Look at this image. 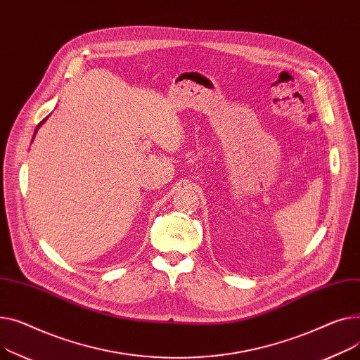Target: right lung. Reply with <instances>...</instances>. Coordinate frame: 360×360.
Segmentation results:
<instances>
[{
    "instance_id": "1",
    "label": "right lung",
    "mask_w": 360,
    "mask_h": 360,
    "mask_svg": "<svg viewBox=\"0 0 360 360\" xmlns=\"http://www.w3.org/2000/svg\"><path fill=\"white\" fill-rule=\"evenodd\" d=\"M46 119H48V117H46ZM46 119H44V120H41V122H40V123L37 124V128H36V131H34V135L37 134V131H39V128H40V126H41V124H44V123L46 122ZM34 135H33V139H34ZM33 139H32V141H33Z\"/></svg>"
}]
</instances>
